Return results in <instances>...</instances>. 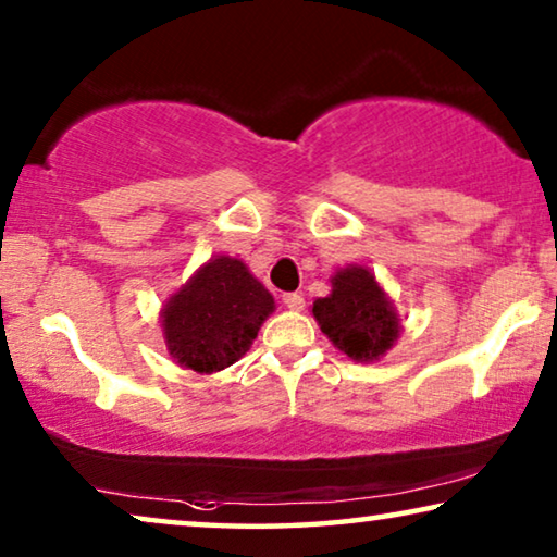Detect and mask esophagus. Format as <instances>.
<instances>
[{
	"label": "esophagus",
	"instance_id": "obj_1",
	"mask_svg": "<svg viewBox=\"0 0 557 557\" xmlns=\"http://www.w3.org/2000/svg\"><path fill=\"white\" fill-rule=\"evenodd\" d=\"M282 302H285L289 310H295V312H300V310H305V297L300 295V293H287V295H282Z\"/></svg>",
	"mask_w": 557,
	"mask_h": 557
}]
</instances>
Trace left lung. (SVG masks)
<instances>
[{"label":"left lung","mask_w":557,"mask_h":557,"mask_svg":"<svg viewBox=\"0 0 557 557\" xmlns=\"http://www.w3.org/2000/svg\"><path fill=\"white\" fill-rule=\"evenodd\" d=\"M332 293L318 297L312 314L320 330L350 360H380L400 335V318L375 275L362 264L337 270Z\"/></svg>","instance_id":"8db88e82"}]
</instances>
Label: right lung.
<instances>
[{
  "instance_id": "1",
  "label": "right lung",
  "mask_w": 557,
  "mask_h": 557,
  "mask_svg": "<svg viewBox=\"0 0 557 557\" xmlns=\"http://www.w3.org/2000/svg\"><path fill=\"white\" fill-rule=\"evenodd\" d=\"M275 300L243 260L205 262L162 310L164 345L182 368L212 375L250 350Z\"/></svg>"
}]
</instances>
